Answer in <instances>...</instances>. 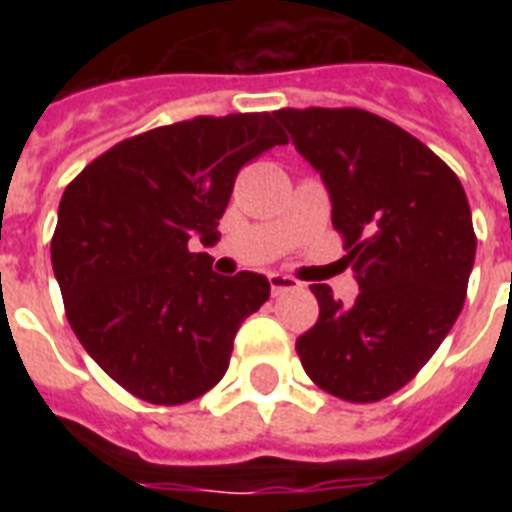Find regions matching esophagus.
<instances>
[{
  "instance_id": "esophagus-1",
  "label": "esophagus",
  "mask_w": 512,
  "mask_h": 512,
  "mask_svg": "<svg viewBox=\"0 0 512 512\" xmlns=\"http://www.w3.org/2000/svg\"><path fill=\"white\" fill-rule=\"evenodd\" d=\"M268 281H271L273 297H279V295H284V292H289V289L300 287V281L292 279V276H284V273H271V276H268Z\"/></svg>"
}]
</instances>
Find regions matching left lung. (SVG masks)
I'll return each mask as SVG.
<instances>
[{"instance_id": "1", "label": "left lung", "mask_w": 512, "mask_h": 512, "mask_svg": "<svg viewBox=\"0 0 512 512\" xmlns=\"http://www.w3.org/2000/svg\"><path fill=\"white\" fill-rule=\"evenodd\" d=\"M273 116L321 172L361 289L345 308L327 284H313L319 321L297 337V356L321 390L372 404L404 388L460 316L476 260L468 196L425 143L382 116L361 108Z\"/></svg>"}]
</instances>
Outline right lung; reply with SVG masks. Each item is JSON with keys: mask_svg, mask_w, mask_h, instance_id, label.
<instances>
[{"mask_svg": "<svg viewBox=\"0 0 512 512\" xmlns=\"http://www.w3.org/2000/svg\"><path fill=\"white\" fill-rule=\"evenodd\" d=\"M284 143L273 114L196 116L116 143L68 183L52 271L74 335L132 396L175 406L223 380L271 284L217 276L188 241L220 239L239 170Z\"/></svg>", "mask_w": 512, "mask_h": 512, "instance_id": "1", "label": "right lung"}]
</instances>
